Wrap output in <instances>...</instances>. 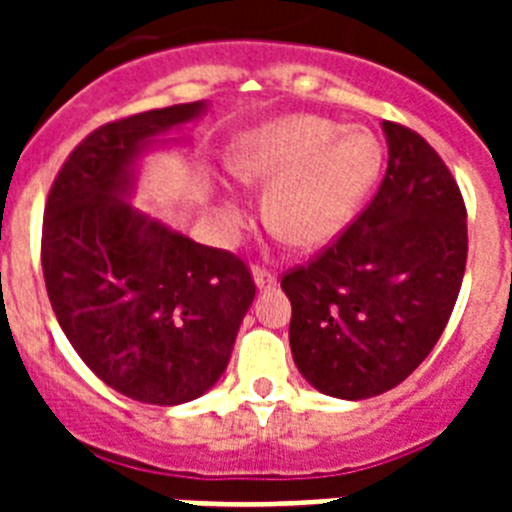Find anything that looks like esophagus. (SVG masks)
Masks as SVG:
<instances>
[{
    "instance_id": "1",
    "label": "esophagus",
    "mask_w": 512,
    "mask_h": 512,
    "mask_svg": "<svg viewBox=\"0 0 512 512\" xmlns=\"http://www.w3.org/2000/svg\"><path fill=\"white\" fill-rule=\"evenodd\" d=\"M253 279H256V287L259 289H269L277 284V274L266 266H253Z\"/></svg>"
}]
</instances>
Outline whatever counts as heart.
Masks as SVG:
<instances>
[{"mask_svg":"<svg viewBox=\"0 0 512 512\" xmlns=\"http://www.w3.org/2000/svg\"><path fill=\"white\" fill-rule=\"evenodd\" d=\"M379 169V146L361 128L338 130L315 115H289L261 125L235 156V174L269 189L264 217L282 241L297 248L330 243L348 225ZM225 223L243 212L223 207Z\"/></svg>","mask_w":512,"mask_h":512,"instance_id":"b5f03b06","label":"heart"}]
</instances>
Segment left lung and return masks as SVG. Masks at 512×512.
<instances>
[{"label":"left lung","mask_w":512,"mask_h":512,"mask_svg":"<svg viewBox=\"0 0 512 512\" xmlns=\"http://www.w3.org/2000/svg\"><path fill=\"white\" fill-rule=\"evenodd\" d=\"M390 161L372 202L330 246L282 274L289 346L323 395L366 400L431 354L467 269V207L436 148L384 120Z\"/></svg>","instance_id":"8db88e82"}]
</instances>
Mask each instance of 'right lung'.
<instances>
[{
  "label": "right lung",
  "mask_w": 512,
  "mask_h": 512,
  "mask_svg": "<svg viewBox=\"0 0 512 512\" xmlns=\"http://www.w3.org/2000/svg\"><path fill=\"white\" fill-rule=\"evenodd\" d=\"M202 110L171 104L104 122L69 153L45 200L40 264L58 325L104 384L148 405L210 390L256 295L241 256L117 197L146 143Z\"/></svg>",
  "instance_id": "add662e5"
}]
</instances>
